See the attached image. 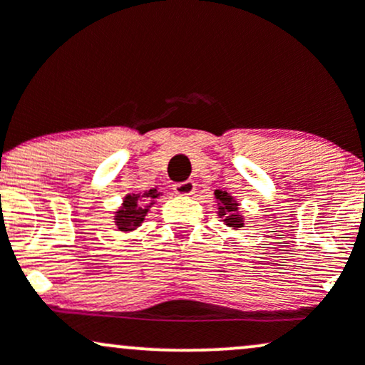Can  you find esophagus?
Returning a JSON list of instances; mask_svg holds the SVG:
<instances>
[{
	"instance_id": "1",
	"label": "esophagus",
	"mask_w": 365,
	"mask_h": 365,
	"mask_svg": "<svg viewBox=\"0 0 365 365\" xmlns=\"http://www.w3.org/2000/svg\"><path fill=\"white\" fill-rule=\"evenodd\" d=\"M173 190L177 195H192L195 192V183L190 182V180L182 183H175Z\"/></svg>"
}]
</instances>
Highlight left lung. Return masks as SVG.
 <instances>
[{
  "label": "left lung",
  "mask_w": 365,
  "mask_h": 365,
  "mask_svg": "<svg viewBox=\"0 0 365 365\" xmlns=\"http://www.w3.org/2000/svg\"><path fill=\"white\" fill-rule=\"evenodd\" d=\"M215 197L217 204V217H221V221L232 230H240L245 220L242 216L240 207H238L240 206L238 200L226 190H215Z\"/></svg>",
  "instance_id": "8db88e82"
}]
</instances>
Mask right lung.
<instances>
[{"label": "right lung", "mask_w": 365, "mask_h": 365, "mask_svg": "<svg viewBox=\"0 0 365 365\" xmlns=\"http://www.w3.org/2000/svg\"><path fill=\"white\" fill-rule=\"evenodd\" d=\"M161 195L163 192H158V187L149 188L144 194H127L121 200V206L115 211L113 223L120 232H133L144 223L149 209L156 204V199Z\"/></svg>", "instance_id": "obj_1"}]
</instances>
